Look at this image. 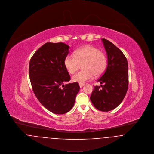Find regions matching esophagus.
<instances>
[{"instance_id":"34e87169","label":"esophagus","mask_w":154,"mask_h":154,"mask_svg":"<svg viewBox=\"0 0 154 154\" xmlns=\"http://www.w3.org/2000/svg\"><path fill=\"white\" fill-rule=\"evenodd\" d=\"M84 85H85V84H84V83H79V86H80V88H82Z\"/></svg>"}]
</instances>
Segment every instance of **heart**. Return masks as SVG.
<instances>
[{
  "label": "heart",
  "mask_w": 154,
  "mask_h": 154,
  "mask_svg": "<svg viewBox=\"0 0 154 154\" xmlns=\"http://www.w3.org/2000/svg\"><path fill=\"white\" fill-rule=\"evenodd\" d=\"M83 64V70L72 76L74 82L84 83L92 80L94 75L100 76L107 65L106 54L91 45L82 47L74 52V55H68L64 60V65L70 74L75 73Z\"/></svg>",
  "instance_id": "1"
}]
</instances>
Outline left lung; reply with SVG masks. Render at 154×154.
Returning a JSON list of instances; mask_svg holds the SVG:
<instances>
[{
    "label": "left lung",
    "instance_id": "1",
    "mask_svg": "<svg viewBox=\"0 0 154 154\" xmlns=\"http://www.w3.org/2000/svg\"><path fill=\"white\" fill-rule=\"evenodd\" d=\"M108 65L94 87L91 100L99 111L108 112L117 108L123 101L128 86V68L127 59L120 49L109 40L102 38Z\"/></svg>",
    "mask_w": 154,
    "mask_h": 154
}]
</instances>
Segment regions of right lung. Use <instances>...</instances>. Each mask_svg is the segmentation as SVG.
I'll list each match as a JSON object with an SVG mask.
<instances>
[{"label":"right lung","mask_w":154,"mask_h":154,"mask_svg":"<svg viewBox=\"0 0 154 154\" xmlns=\"http://www.w3.org/2000/svg\"><path fill=\"white\" fill-rule=\"evenodd\" d=\"M69 48L61 42H48L34 53L29 63L33 92L45 108L56 114L72 109L80 90L77 82L64 85L70 80L64 65Z\"/></svg>","instance_id":"add662e5"}]
</instances>
